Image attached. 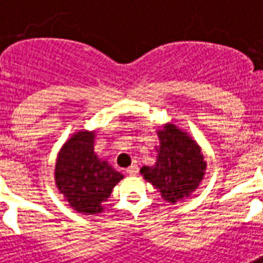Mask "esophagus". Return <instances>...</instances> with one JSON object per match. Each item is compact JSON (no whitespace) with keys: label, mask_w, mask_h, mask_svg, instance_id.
<instances>
[{"label":"esophagus","mask_w":263,"mask_h":263,"mask_svg":"<svg viewBox=\"0 0 263 263\" xmlns=\"http://www.w3.org/2000/svg\"><path fill=\"white\" fill-rule=\"evenodd\" d=\"M138 172H139V168H138V165H136V164H132L131 166L127 169V173H128V175H131V176L138 175Z\"/></svg>","instance_id":"obj_1"}]
</instances>
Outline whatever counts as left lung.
<instances>
[{"mask_svg": "<svg viewBox=\"0 0 263 263\" xmlns=\"http://www.w3.org/2000/svg\"><path fill=\"white\" fill-rule=\"evenodd\" d=\"M160 148L156 165L143 166L140 173L157 187L168 202H179L198 188L206 169L203 154L185 132L168 124L158 131Z\"/></svg>", "mask_w": 263, "mask_h": 263, "instance_id": "left-lung-1", "label": "left lung"}]
</instances>
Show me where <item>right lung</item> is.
<instances>
[{
  "label": "right lung",
  "mask_w": 263,
  "mask_h": 263,
  "mask_svg": "<svg viewBox=\"0 0 263 263\" xmlns=\"http://www.w3.org/2000/svg\"><path fill=\"white\" fill-rule=\"evenodd\" d=\"M92 132L80 131L64 144L55 165V184L72 208L95 214L123 175L94 153Z\"/></svg>",
  "instance_id": "1"
}]
</instances>
